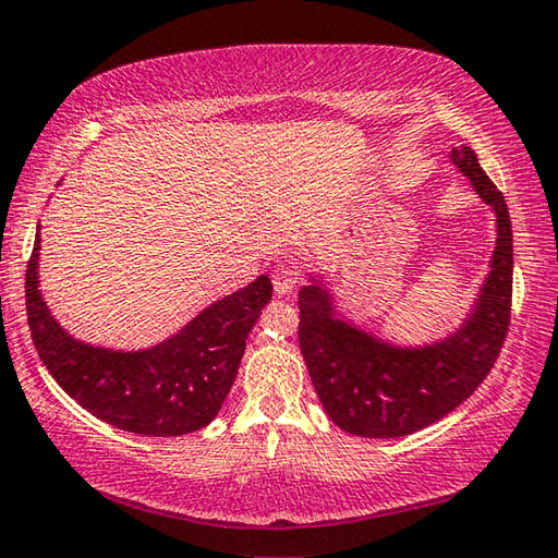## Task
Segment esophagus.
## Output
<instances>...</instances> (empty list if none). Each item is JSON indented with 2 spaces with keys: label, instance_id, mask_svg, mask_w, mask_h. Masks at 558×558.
<instances>
[{
  "label": "esophagus",
  "instance_id": "esophagus-1",
  "mask_svg": "<svg viewBox=\"0 0 558 558\" xmlns=\"http://www.w3.org/2000/svg\"><path fill=\"white\" fill-rule=\"evenodd\" d=\"M272 288H276L278 295H288L298 288V272L290 266H278L272 270Z\"/></svg>",
  "mask_w": 558,
  "mask_h": 558
}]
</instances>
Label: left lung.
Instances as JSON below:
<instances>
[{"label":"left lung","mask_w":558,"mask_h":558,"mask_svg":"<svg viewBox=\"0 0 558 558\" xmlns=\"http://www.w3.org/2000/svg\"><path fill=\"white\" fill-rule=\"evenodd\" d=\"M451 163L495 217L488 276L471 310L447 337L400 347L341 312L324 272L300 288V351L329 420L343 432L392 439L429 427L471 398L502 349L512 302V225L502 192L469 146Z\"/></svg>","instance_id":"8db88e82"}]
</instances>
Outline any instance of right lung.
Here are the masks:
<instances>
[{
  "label": "right lung",
  "mask_w": 558,
  "mask_h": 558,
  "mask_svg": "<svg viewBox=\"0 0 558 558\" xmlns=\"http://www.w3.org/2000/svg\"><path fill=\"white\" fill-rule=\"evenodd\" d=\"M40 236L26 266V314L36 351L50 376L97 420L144 437H180L217 417L234 385L246 337L272 282L211 302L173 337L148 349L121 351L80 341L60 327L38 290Z\"/></svg>",
  "instance_id": "right-lung-1"
}]
</instances>
